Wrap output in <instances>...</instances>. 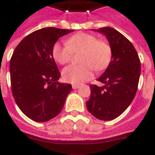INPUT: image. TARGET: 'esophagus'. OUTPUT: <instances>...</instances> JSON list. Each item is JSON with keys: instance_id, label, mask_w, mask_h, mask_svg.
I'll list each match as a JSON object with an SVG mask.
<instances>
[{"instance_id": "1", "label": "esophagus", "mask_w": 155, "mask_h": 155, "mask_svg": "<svg viewBox=\"0 0 155 155\" xmlns=\"http://www.w3.org/2000/svg\"><path fill=\"white\" fill-rule=\"evenodd\" d=\"M79 87H80V85H78V84H73L72 85L73 89H77V88H79Z\"/></svg>"}]
</instances>
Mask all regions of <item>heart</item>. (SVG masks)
Masks as SVG:
<instances>
[{"label": "heart", "instance_id": "heart-1", "mask_svg": "<svg viewBox=\"0 0 155 155\" xmlns=\"http://www.w3.org/2000/svg\"><path fill=\"white\" fill-rule=\"evenodd\" d=\"M81 51L79 61L82 64L70 65L63 70L66 82L80 84L93 77V68L99 71L105 69L110 63L112 49L104 40H98L93 35L78 33L66 40L64 45L56 42L52 48V56L59 64L70 62L72 53Z\"/></svg>", "mask_w": 155, "mask_h": 155}]
</instances>
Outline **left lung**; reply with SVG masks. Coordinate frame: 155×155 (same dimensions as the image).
Wrapping results in <instances>:
<instances>
[{
	"mask_svg": "<svg viewBox=\"0 0 155 155\" xmlns=\"http://www.w3.org/2000/svg\"><path fill=\"white\" fill-rule=\"evenodd\" d=\"M112 49V59L103 75L97 79L103 87L90 85L91 96L86 102L88 112L102 120L117 117L129 107L137 90L141 63L133 44L117 30L100 28Z\"/></svg>",
	"mask_w": 155,
	"mask_h": 155,
	"instance_id": "left-lung-1",
	"label": "left lung"
}]
</instances>
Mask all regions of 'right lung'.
Listing matches in <instances>:
<instances>
[{"label":"right lung","mask_w":155,"mask_h":155,"mask_svg":"<svg viewBox=\"0 0 155 155\" xmlns=\"http://www.w3.org/2000/svg\"><path fill=\"white\" fill-rule=\"evenodd\" d=\"M73 32L54 27L42 28L24 38L9 63L12 93L25 116L46 122L58 116L72 87L58 81L60 72L52 56L57 40Z\"/></svg>","instance_id":"obj_1"}]
</instances>
